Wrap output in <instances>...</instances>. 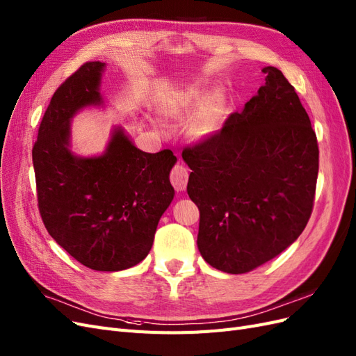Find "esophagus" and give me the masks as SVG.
I'll return each instance as SVG.
<instances>
[{
    "mask_svg": "<svg viewBox=\"0 0 356 356\" xmlns=\"http://www.w3.org/2000/svg\"><path fill=\"white\" fill-rule=\"evenodd\" d=\"M170 182H172V186L175 187L177 191L186 190L187 182H188L187 168L182 165H175L174 169H172V172H170Z\"/></svg>",
    "mask_w": 356,
    "mask_h": 356,
    "instance_id": "1",
    "label": "esophagus"
}]
</instances>
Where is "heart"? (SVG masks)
I'll return each mask as SVG.
<instances>
[{"label": "heart", "instance_id": "obj_1", "mask_svg": "<svg viewBox=\"0 0 356 356\" xmlns=\"http://www.w3.org/2000/svg\"><path fill=\"white\" fill-rule=\"evenodd\" d=\"M195 111L197 113L188 123V132L197 139L208 138L218 131L224 120L227 111V98L222 90L211 95L202 90H193L181 104L172 106L169 114L175 118H184Z\"/></svg>", "mask_w": 356, "mask_h": 356}]
</instances>
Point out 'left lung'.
I'll use <instances>...</instances> for the list:
<instances>
[{
  "mask_svg": "<svg viewBox=\"0 0 356 356\" xmlns=\"http://www.w3.org/2000/svg\"><path fill=\"white\" fill-rule=\"evenodd\" d=\"M224 127L182 152L187 193L200 211L204 261L239 275L297 241L314 207L319 149L294 88L275 67Z\"/></svg>",
  "mask_w": 356,
  "mask_h": 356,
  "instance_id": "left-lung-1",
  "label": "left lung"
}]
</instances>
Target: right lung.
Wrapping results in <instances>:
<instances>
[{
  "label": "right lung",
  "mask_w": 356,
  "mask_h": 356,
  "mask_svg": "<svg viewBox=\"0 0 356 356\" xmlns=\"http://www.w3.org/2000/svg\"><path fill=\"white\" fill-rule=\"evenodd\" d=\"M104 62H86L51 96L32 148L38 208L49 234L75 260L99 272L143 261L175 190L170 149L141 152L120 126L105 152L83 157L71 149L74 115L105 106Z\"/></svg>",
  "instance_id": "1"
}]
</instances>
